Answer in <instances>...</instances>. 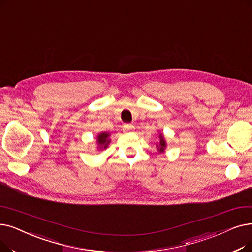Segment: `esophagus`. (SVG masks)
<instances>
[{
	"instance_id": "34e87169",
	"label": "esophagus",
	"mask_w": 252,
	"mask_h": 252,
	"mask_svg": "<svg viewBox=\"0 0 252 252\" xmlns=\"http://www.w3.org/2000/svg\"><path fill=\"white\" fill-rule=\"evenodd\" d=\"M124 129H125V130H134V129H135V126H134L133 125H125Z\"/></svg>"
}]
</instances>
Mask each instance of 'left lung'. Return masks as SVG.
I'll return each mask as SVG.
<instances>
[{"instance_id": "obj_1", "label": "left lung", "mask_w": 252, "mask_h": 252, "mask_svg": "<svg viewBox=\"0 0 252 252\" xmlns=\"http://www.w3.org/2000/svg\"><path fill=\"white\" fill-rule=\"evenodd\" d=\"M158 146V149L159 152H163L166 149V141H165V138H163V136L161 134H159V144L157 145Z\"/></svg>"}]
</instances>
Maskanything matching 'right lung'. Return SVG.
<instances>
[{
  "label": "right lung",
  "mask_w": 252,
  "mask_h": 252,
  "mask_svg": "<svg viewBox=\"0 0 252 252\" xmlns=\"http://www.w3.org/2000/svg\"><path fill=\"white\" fill-rule=\"evenodd\" d=\"M109 133H100L96 137V144L99 146V149H106L108 144L110 143L109 140Z\"/></svg>",
  "instance_id": "add662e5"
}]
</instances>
